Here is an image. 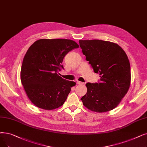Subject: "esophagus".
I'll return each mask as SVG.
<instances>
[{
  "mask_svg": "<svg viewBox=\"0 0 147 147\" xmlns=\"http://www.w3.org/2000/svg\"><path fill=\"white\" fill-rule=\"evenodd\" d=\"M76 83H77L78 84H79V85H84L85 84V83H84V82H80V81H79V80H77L76 81Z\"/></svg>",
  "mask_w": 147,
  "mask_h": 147,
  "instance_id": "34e87169",
  "label": "esophagus"
}]
</instances>
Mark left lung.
<instances>
[{
	"label": "left lung",
	"instance_id": "left-lung-1",
	"mask_svg": "<svg viewBox=\"0 0 147 147\" xmlns=\"http://www.w3.org/2000/svg\"><path fill=\"white\" fill-rule=\"evenodd\" d=\"M82 53L95 73L98 83H87V92L81 98L83 105L96 112L116 107L129 90L130 65L126 53L118 44L100 40H79Z\"/></svg>",
	"mask_w": 147,
	"mask_h": 147
}]
</instances>
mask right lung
I'll list each match as a JSON object with an SVG mask.
<instances>
[{"instance_id":"right-lung-1","label":"right lung","mask_w":147,"mask_h":147,"mask_svg":"<svg viewBox=\"0 0 147 147\" xmlns=\"http://www.w3.org/2000/svg\"><path fill=\"white\" fill-rule=\"evenodd\" d=\"M79 46L66 39H41L28 50L21 68L22 84L32 103L45 110L56 109L63 105L73 81L62 79L58 72L65 56Z\"/></svg>"}]
</instances>
